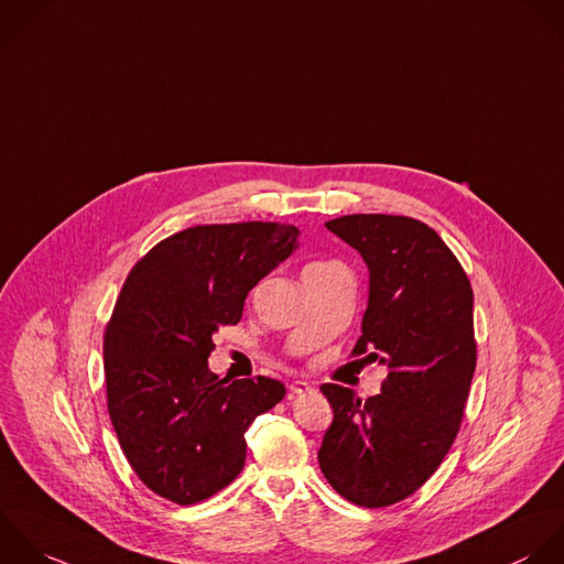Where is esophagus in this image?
<instances>
[{
  "label": "esophagus",
  "mask_w": 564,
  "mask_h": 564,
  "mask_svg": "<svg viewBox=\"0 0 564 564\" xmlns=\"http://www.w3.org/2000/svg\"><path fill=\"white\" fill-rule=\"evenodd\" d=\"M307 391H312V384L307 380H294L290 384V393H294V395H301V393H307Z\"/></svg>",
  "instance_id": "1"
}]
</instances>
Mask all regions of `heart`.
I'll list each match as a JSON object with an SVG mask.
<instances>
[{
  "mask_svg": "<svg viewBox=\"0 0 564 564\" xmlns=\"http://www.w3.org/2000/svg\"><path fill=\"white\" fill-rule=\"evenodd\" d=\"M314 265H321V263H314Z\"/></svg>",
  "mask_w": 564,
  "mask_h": 564,
  "instance_id": "1",
  "label": "heart"
}]
</instances>
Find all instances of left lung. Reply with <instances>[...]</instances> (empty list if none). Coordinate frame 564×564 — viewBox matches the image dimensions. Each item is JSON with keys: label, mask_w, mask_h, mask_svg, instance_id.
<instances>
[{"label": "left lung", "mask_w": 564, "mask_h": 564, "mask_svg": "<svg viewBox=\"0 0 564 564\" xmlns=\"http://www.w3.org/2000/svg\"><path fill=\"white\" fill-rule=\"evenodd\" d=\"M369 268V301L354 354L389 369L378 395L323 384L334 409L318 464L329 486L362 508L422 488L451 451L477 367L470 281L426 224L347 215L325 224Z\"/></svg>", "instance_id": "8db88e82"}]
</instances>
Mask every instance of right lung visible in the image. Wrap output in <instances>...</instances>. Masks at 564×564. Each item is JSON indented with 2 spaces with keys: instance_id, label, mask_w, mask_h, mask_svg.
<instances>
[{
  "instance_id": "obj_1",
  "label": "right lung",
  "mask_w": 564,
  "mask_h": 564,
  "mask_svg": "<svg viewBox=\"0 0 564 564\" xmlns=\"http://www.w3.org/2000/svg\"><path fill=\"white\" fill-rule=\"evenodd\" d=\"M299 248L272 221L195 226L129 272L105 332L107 409L140 481L177 506L226 488L246 462V429L283 400L272 378L219 380L213 334L241 321L248 292Z\"/></svg>"
}]
</instances>
